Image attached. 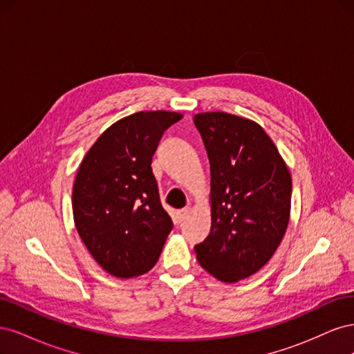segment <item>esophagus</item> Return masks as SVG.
Wrapping results in <instances>:
<instances>
[{"label": "esophagus", "instance_id": "1", "mask_svg": "<svg viewBox=\"0 0 354 354\" xmlns=\"http://www.w3.org/2000/svg\"><path fill=\"white\" fill-rule=\"evenodd\" d=\"M190 211H192V208H190V207H186V208H183V209H180V211H178V218H180V221L186 220V218L189 217Z\"/></svg>", "mask_w": 354, "mask_h": 354}]
</instances>
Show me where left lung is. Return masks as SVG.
Segmentation results:
<instances>
[{"instance_id": "obj_1", "label": "left lung", "mask_w": 354, "mask_h": 354, "mask_svg": "<svg viewBox=\"0 0 354 354\" xmlns=\"http://www.w3.org/2000/svg\"><path fill=\"white\" fill-rule=\"evenodd\" d=\"M211 165V232L195 245L199 264L223 282L245 279L272 259L289 221L292 181L279 152L254 121L198 113Z\"/></svg>"}]
</instances>
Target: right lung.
I'll return each instance as SVG.
<instances>
[{
	"label": "right lung",
	"mask_w": 354,
	"mask_h": 354,
	"mask_svg": "<svg viewBox=\"0 0 354 354\" xmlns=\"http://www.w3.org/2000/svg\"><path fill=\"white\" fill-rule=\"evenodd\" d=\"M183 115L137 112L115 122L85 155L72 190L75 226L103 269L127 279L158 261L173 220L160 203L152 158Z\"/></svg>",
	"instance_id": "right-lung-1"
}]
</instances>
